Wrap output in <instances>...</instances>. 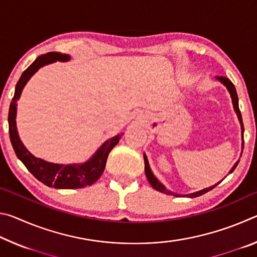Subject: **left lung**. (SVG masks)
I'll return each instance as SVG.
<instances>
[{"label":"left lung","mask_w":257,"mask_h":257,"mask_svg":"<svg viewBox=\"0 0 257 257\" xmlns=\"http://www.w3.org/2000/svg\"><path fill=\"white\" fill-rule=\"evenodd\" d=\"M216 80H219L221 84L225 86V88L228 89V92L230 94V96H231V101H232V105H233V110L236 112V114L238 116V120L239 122H240V127H241V138H242V143H241V153H242V149H243V124H242V118H241V113L240 110H239V105H238V96H237V92H236V88H234V85L232 84L231 81H230L228 78L225 77H215ZM144 162H145V175L147 177V180L151 184V186L153 187L155 190L161 191V193L163 194H167V195H172V196H176V197H180V196H186V197H190V198H194V197H198L201 196V195L207 193V191L212 190L213 188H215V187L220 184L221 181L217 182V184L213 185L211 187H207V188H204L202 190H198V191H195V193H191V194H187V195H180V194H176V193H172L171 190H169L167 187H165L162 182H161L158 178H156L153 172L151 170V167H150V163H149V160H147V156L144 154ZM239 163V160L237 161L236 163L233 164V167L231 168V170L229 171V173H232L234 169Z\"/></svg>","instance_id":"obj_1"}]
</instances>
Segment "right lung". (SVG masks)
Masks as SVG:
<instances>
[{"instance_id": "add662e5", "label": "right lung", "mask_w": 257, "mask_h": 257, "mask_svg": "<svg viewBox=\"0 0 257 257\" xmlns=\"http://www.w3.org/2000/svg\"><path fill=\"white\" fill-rule=\"evenodd\" d=\"M69 60H70V55L59 53V52H49V53L38 56L26 69L23 75H21L19 81L17 82L15 96L10 104L8 116L10 141L18 159L25 164V167L28 169L29 172L33 173V176L37 180L56 189H76L93 185L102 176L104 169H105L108 153L112 151L113 147L118 144L120 138L123 135V133H121L114 137L107 139L106 142H104L98 147L92 158L82 163L58 164L47 162L45 160L34 156L26 149L23 142L20 141L16 122L17 102L20 98L24 87L30 78L40 70V68L46 66V64L56 62V61L67 62Z\"/></svg>"}]
</instances>
